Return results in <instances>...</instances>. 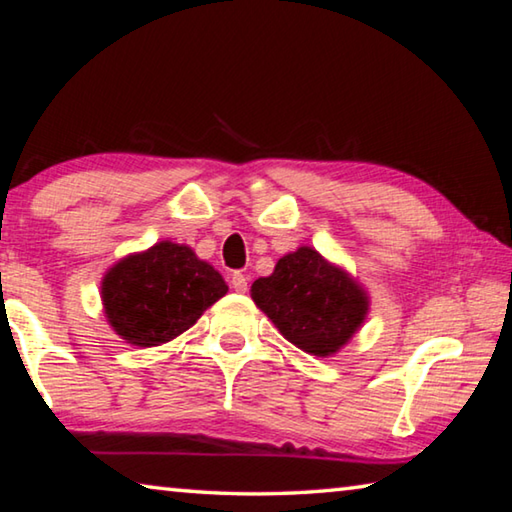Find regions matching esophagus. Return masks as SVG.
Returning a JSON list of instances; mask_svg holds the SVG:
<instances>
[{
  "mask_svg": "<svg viewBox=\"0 0 512 512\" xmlns=\"http://www.w3.org/2000/svg\"><path fill=\"white\" fill-rule=\"evenodd\" d=\"M230 284L232 289H235L237 293H246L248 291V277L241 273V271H235L230 275Z\"/></svg>",
  "mask_w": 512,
  "mask_h": 512,
  "instance_id": "34e87169",
  "label": "esophagus"
}]
</instances>
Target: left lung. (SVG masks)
Returning <instances> with one entry per match:
<instances>
[{
	"label": "left lung",
	"mask_w": 512,
	"mask_h": 512,
	"mask_svg": "<svg viewBox=\"0 0 512 512\" xmlns=\"http://www.w3.org/2000/svg\"><path fill=\"white\" fill-rule=\"evenodd\" d=\"M250 296L284 339L314 357L339 352L370 307L361 284L309 246L277 259L271 275L253 282Z\"/></svg>",
	"instance_id": "8db88e82"
}]
</instances>
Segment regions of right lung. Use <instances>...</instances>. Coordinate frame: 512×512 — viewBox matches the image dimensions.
<instances>
[{
    "instance_id": "add662e5",
    "label": "right lung",
    "mask_w": 512,
    "mask_h": 512,
    "mask_svg": "<svg viewBox=\"0 0 512 512\" xmlns=\"http://www.w3.org/2000/svg\"><path fill=\"white\" fill-rule=\"evenodd\" d=\"M228 284L185 244L158 241L128 255L101 280L103 311L126 343L153 348L187 332Z\"/></svg>"
}]
</instances>
